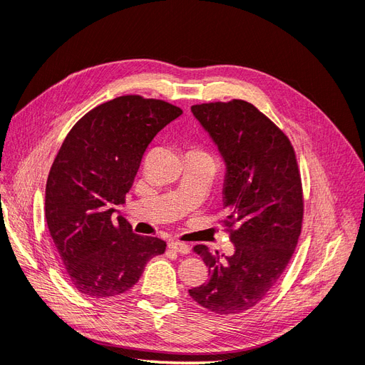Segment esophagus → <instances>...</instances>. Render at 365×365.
<instances>
[{"label":"esophagus","mask_w":365,"mask_h":365,"mask_svg":"<svg viewBox=\"0 0 365 365\" xmlns=\"http://www.w3.org/2000/svg\"><path fill=\"white\" fill-rule=\"evenodd\" d=\"M169 248L175 252H180V254H189L190 252V247L185 245L184 242H178V240L169 242Z\"/></svg>","instance_id":"1"}]
</instances>
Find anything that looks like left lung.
<instances>
[{
  "label": "left lung",
  "mask_w": 365,
  "mask_h": 365,
  "mask_svg": "<svg viewBox=\"0 0 365 365\" xmlns=\"http://www.w3.org/2000/svg\"><path fill=\"white\" fill-rule=\"evenodd\" d=\"M192 113L225 161L222 224L235 252L220 260L196 245L210 279L189 294L208 311L235 315L260 303L288 267L302 233V176L289 138L254 105L235 98Z\"/></svg>",
  "instance_id": "left-lung-1"
}]
</instances>
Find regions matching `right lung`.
I'll return each mask as SVG.
<instances>
[{"instance_id":"obj_1","label":"right lung","mask_w":365,"mask_h":365,"mask_svg":"<svg viewBox=\"0 0 365 365\" xmlns=\"http://www.w3.org/2000/svg\"><path fill=\"white\" fill-rule=\"evenodd\" d=\"M181 114L164 101L121 96L86 113L65 137L48 173L46 219L81 294L113 298L129 291L165 251L164 240L135 235L113 213L125 204L149 143Z\"/></svg>"}]
</instances>
